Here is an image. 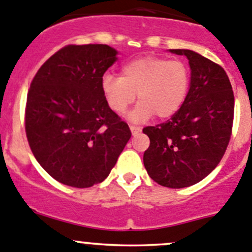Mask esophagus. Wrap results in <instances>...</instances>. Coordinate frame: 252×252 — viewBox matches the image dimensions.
Here are the masks:
<instances>
[{"label":"esophagus","mask_w":252,"mask_h":252,"mask_svg":"<svg viewBox=\"0 0 252 252\" xmlns=\"http://www.w3.org/2000/svg\"><path fill=\"white\" fill-rule=\"evenodd\" d=\"M130 130H131V134H133V135H136L138 133H140L141 128L140 126H130Z\"/></svg>","instance_id":"obj_1"}]
</instances>
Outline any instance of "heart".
Instances as JSON below:
<instances>
[{"label": "heart", "instance_id": "obj_1", "mask_svg": "<svg viewBox=\"0 0 252 252\" xmlns=\"http://www.w3.org/2000/svg\"><path fill=\"white\" fill-rule=\"evenodd\" d=\"M190 86V70L180 60H166L157 56L135 58L122 67L121 77L105 74L101 90L113 112L123 114L134 103L130 113L134 122H144L154 114L163 119L182 107Z\"/></svg>", "mask_w": 252, "mask_h": 252}]
</instances>
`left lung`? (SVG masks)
<instances>
[{
  "instance_id": "1",
  "label": "left lung",
  "mask_w": 252,
  "mask_h": 252,
  "mask_svg": "<svg viewBox=\"0 0 252 252\" xmlns=\"http://www.w3.org/2000/svg\"><path fill=\"white\" fill-rule=\"evenodd\" d=\"M189 60L187 98L171 119L142 129L150 138L144 166L162 187L194 185L217 167L227 150L234 119V94L222 67L191 50H171Z\"/></svg>"
}]
</instances>
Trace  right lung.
<instances>
[{"mask_svg": "<svg viewBox=\"0 0 252 252\" xmlns=\"http://www.w3.org/2000/svg\"><path fill=\"white\" fill-rule=\"evenodd\" d=\"M116 61L117 51L108 45H68L30 84L28 142L40 166L68 187L103 182L131 136L101 90V79Z\"/></svg>", "mask_w": 252, "mask_h": 252, "instance_id": "right-lung-1", "label": "right lung"}]
</instances>
